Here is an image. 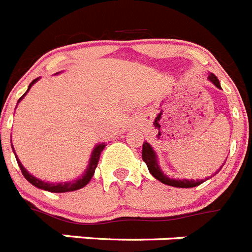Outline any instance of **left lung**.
I'll use <instances>...</instances> for the list:
<instances>
[{"instance_id": "obj_1", "label": "left lung", "mask_w": 252, "mask_h": 252, "mask_svg": "<svg viewBox=\"0 0 252 252\" xmlns=\"http://www.w3.org/2000/svg\"><path fill=\"white\" fill-rule=\"evenodd\" d=\"M209 80L213 82L218 89H220V81L217 80V77L214 76V74H211L209 76ZM142 158L143 161L146 162L148 167V171L152 174L153 178H156L157 180L161 181V183L166 184V185H170V187H175V188H194L196 185H200L203 183L202 180L199 181H194V180H174V179H170L167 178L166 175L162 174V171L159 170L158 167V163H157V157H156V153L155 151L152 150L150 144L147 142H144L143 143V147H142Z\"/></svg>"}]
</instances>
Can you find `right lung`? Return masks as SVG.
<instances>
[{"mask_svg": "<svg viewBox=\"0 0 252 252\" xmlns=\"http://www.w3.org/2000/svg\"><path fill=\"white\" fill-rule=\"evenodd\" d=\"M35 82H36V80H34L32 84L29 85V89H28V91H29L30 87H32V85L35 84ZM28 91H26V93H28ZM25 94H24V95H25ZM23 97H20V100L23 99ZM20 100H19V101H20ZM104 148H105V143L97 144V146H96L95 150H94V152H93V155H91L89 167H87L85 175L81 179H78V180H76V181H72V183H64V184L44 183V181H41V180H39V179L34 178L32 175H30L29 172L26 171L25 168H24V166L20 163V161H19V158H16V161H17V163H19V166H20V170H21V172H23L24 178L29 181L30 184H32L34 187L39 188V189L47 190V191H50V192H67V191H73V190L81 189V188H84L85 185H87V184L90 183L91 178H93L94 174H95V168H96V166H97V163H99L100 155H101V152Z\"/></svg>", "mask_w": 252, "mask_h": 252, "instance_id": "obj_1", "label": "right lung"}]
</instances>
